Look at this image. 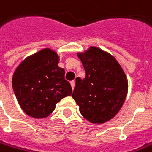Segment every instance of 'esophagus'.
Here are the masks:
<instances>
[{"label":"esophagus","mask_w":152,"mask_h":152,"mask_svg":"<svg viewBox=\"0 0 152 152\" xmlns=\"http://www.w3.org/2000/svg\"><path fill=\"white\" fill-rule=\"evenodd\" d=\"M71 87H72V89H74V87H75V85H76V81H71Z\"/></svg>","instance_id":"esophagus-1"}]
</instances>
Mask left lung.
<instances>
[{"label": "left lung", "mask_w": 152, "mask_h": 152, "mask_svg": "<svg viewBox=\"0 0 152 152\" xmlns=\"http://www.w3.org/2000/svg\"><path fill=\"white\" fill-rule=\"evenodd\" d=\"M86 77L76 79L72 97L89 122L102 124L120 110L128 92V81L116 59L97 47L78 53Z\"/></svg>", "instance_id": "1"}]
</instances>
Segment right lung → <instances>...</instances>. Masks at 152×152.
<instances>
[{
  "label": "right lung",
  "mask_w": 152,
  "mask_h": 152,
  "mask_svg": "<svg viewBox=\"0 0 152 152\" xmlns=\"http://www.w3.org/2000/svg\"><path fill=\"white\" fill-rule=\"evenodd\" d=\"M58 63L59 56L55 51L44 49L26 58L14 72V93L29 116L45 118L55 110L57 102L71 95V84Z\"/></svg>",
  "instance_id": "1"
}]
</instances>
